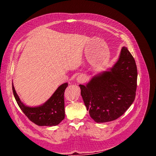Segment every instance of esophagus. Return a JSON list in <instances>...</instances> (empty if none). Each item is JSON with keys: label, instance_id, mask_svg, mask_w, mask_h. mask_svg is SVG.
Returning <instances> with one entry per match:
<instances>
[{"label": "esophagus", "instance_id": "34e87169", "mask_svg": "<svg viewBox=\"0 0 156 156\" xmlns=\"http://www.w3.org/2000/svg\"><path fill=\"white\" fill-rule=\"evenodd\" d=\"M86 81H87V77L85 75L83 74H81V75H78L77 77V81L79 83H83L85 82Z\"/></svg>", "mask_w": 156, "mask_h": 156}]
</instances>
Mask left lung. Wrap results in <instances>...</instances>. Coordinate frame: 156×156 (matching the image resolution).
<instances>
[{
	"label": "left lung",
	"instance_id": "obj_1",
	"mask_svg": "<svg viewBox=\"0 0 156 156\" xmlns=\"http://www.w3.org/2000/svg\"><path fill=\"white\" fill-rule=\"evenodd\" d=\"M137 69L126 47L108 71L94 76L85 86L79 84L81 94L92 119L98 123L115 120L124 114L134 101Z\"/></svg>",
	"mask_w": 156,
	"mask_h": 156
}]
</instances>
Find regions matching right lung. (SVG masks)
I'll return each mask as SVG.
<instances>
[{
    "instance_id": "add662e5",
    "label": "right lung",
    "mask_w": 156,
    "mask_h": 156,
    "mask_svg": "<svg viewBox=\"0 0 156 156\" xmlns=\"http://www.w3.org/2000/svg\"><path fill=\"white\" fill-rule=\"evenodd\" d=\"M68 86V83L61 84L43 105L34 107L26 106L21 101L13 83L12 90L19 107L31 122L40 126H55L59 124L65 118L64 95Z\"/></svg>"
}]
</instances>
